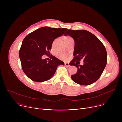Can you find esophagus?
<instances>
[{
	"label": "esophagus",
	"instance_id": "obj_1",
	"mask_svg": "<svg viewBox=\"0 0 122 122\" xmlns=\"http://www.w3.org/2000/svg\"><path fill=\"white\" fill-rule=\"evenodd\" d=\"M65 66H66V67H70V64H69V63H65Z\"/></svg>",
	"mask_w": 122,
	"mask_h": 122
}]
</instances>
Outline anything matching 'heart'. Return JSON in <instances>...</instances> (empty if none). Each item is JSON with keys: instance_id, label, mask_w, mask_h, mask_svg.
Returning a JSON list of instances; mask_svg holds the SVG:
<instances>
[{"instance_id": "1", "label": "heart", "mask_w": 122, "mask_h": 122, "mask_svg": "<svg viewBox=\"0 0 122 122\" xmlns=\"http://www.w3.org/2000/svg\"><path fill=\"white\" fill-rule=\"evenodd\" d=\"M64 40L66 42H67L68 41H74L73 38L71 37L70 36H66L64 37ZM59 57L60 58L62 59H66L67 58V55L64 54V53H60L59 55Z\"/></svg>"}]
</instances>
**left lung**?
Returning a JSON list of instances; mask_svg holds the SVG:
<instances>
[{
	"instance_id": "obj_1",
	"label": "left lung",
	"mask_w": 122,
	"mask_h": 122,
	"mask_svg": "<svg viewBox=\"0 0 122 122\" xmlns=\"http://www.w3.org/2000/svg\"><path fill=\"white\" fill-rule=\"evenodd\" d=\"M69 35L75 41L74 58L70 65L78 68V71L71 76L73 81L81 85L93 84L101 76L107 64L106 48L98 38L86 30H69L64 34ZM84 59V65L79 61Z\"/></svg>"
}]
</instances>
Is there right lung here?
I'll return each instance as SVG.
<instances>
[{
    "mask_svg": "<svg viewBox=\"0 0 122 122\" xmlns=\"http://www.w3.org/2000/svg\"><path fill=\"white\" fill-rule=\"evenodd\" d=\"M68 29L48 27L37 29L25 37L19 50V57L24 73L31 80L42 82L49 80L57 67L64 62L51 54L47 61L42 56L50 54L52 43Z\"/></svg>",
    "mask_w": 122,
    "mask_h": 122,
    "instance_id": "1",
    "label": "right lung"
}]
</instances>
